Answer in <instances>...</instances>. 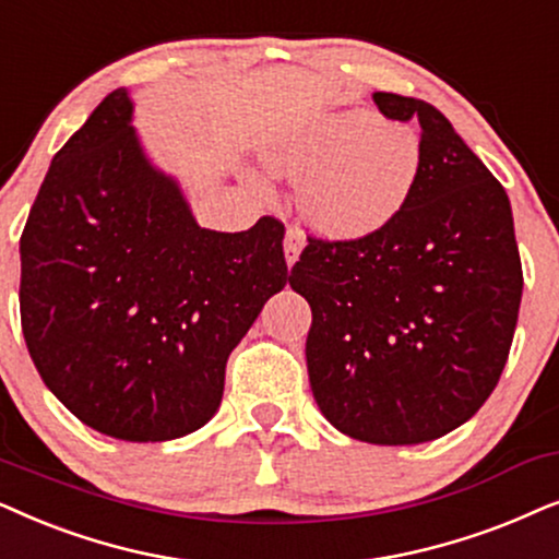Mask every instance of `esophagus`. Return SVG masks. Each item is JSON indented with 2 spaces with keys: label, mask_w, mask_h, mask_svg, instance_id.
I'll return each instance as SVG.
<instances>
[{
  "label": "esophagus",
  "mask_w": 559,
  "mask_h": 559,
  "mask_svg": "<svg viewBox=\"0 0 559 559\" xmlns=\"http://www.w3.org/2000/svg\"><path fill=\"white\" fill-rule=\"evenodd\" d=\"M301 248H304V235L299 233V229H288L286 237H284V255H286L288 267H292L296 260H299Z\"/></svg>",
  "instance_id": "obj_1"
}]
</instances>
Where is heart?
<instances>
[{
    "label": "heart",
    "instance_id": "b5f03b06",
    "mask_svg": "<svg viewBox=\"0 0 559 559\" xmlns=\"http://www.w3.org/2000/svg\"><path fill=\"white\" fill-rule=\"evenodd\" d=\"M275 174L299 181V212L330 240H362L412 202L424 166L421 135L370 109L326 111L260 145Z\"/></svg>",
    "mask_w": 559,
    "mask_h": 559
}]
</instances>
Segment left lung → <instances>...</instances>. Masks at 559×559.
Segmentation results:
<instances>
[{
  "mask_svg": "<svg viewBox=\"0 0 559 559\" xmlns=\"http://www.w3.org/2000/svg\"><path fill=\"white\" fill-rule=\"evenodd\" d=\"M373 102L421 124L412 202L362 240L309 237L288 284L311 307L307 368L324 419L360 442L419 444L493 393L524 275L509 197L450 119L414 96Z\"/></svg>",
  "mask_w": 559,
  "mask_h": 559,
  "instance_id": "1",
  "label": "left lung"
}]
</instances>
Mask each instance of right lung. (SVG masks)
<instances>
[{
  "instance_id": "add662e5",
  "label": "right lung",
  "mask_w": 559,
  "mask_h": 559,
  "mask_svg": "<svg viewBox=\"0 0 559 559\" xmlns=\"http://www.w3.org/2000/svg\"><path fill=\"white\" fill-rule=\"evenodd\" d=\"M115 88L53 155L20 237V317L50 393L102 435L166 442L217 414L227 357L288 281L284 225L199 227Z\"/></svg>"
}]
</instances>
